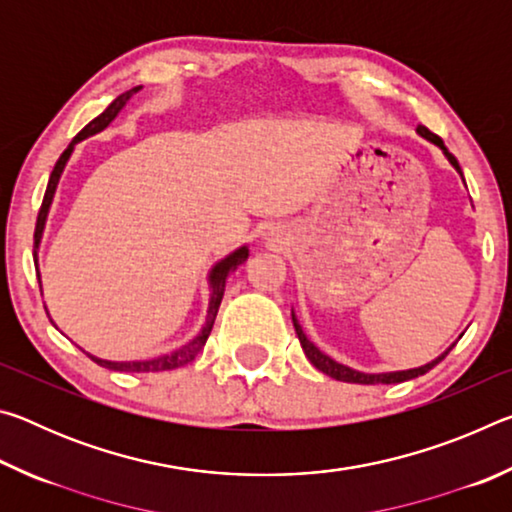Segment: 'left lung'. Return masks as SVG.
Segmentation results:
<instances>
[{
  "instance_id": "obj_1",
  "label": "left lung",
  "mask_w": 512,
  "mask_h": 512,
  "mask_svg": "<svg viewBox=\"0 0 512 512\" xmlns=\"http://www.w3.org/2000/svg\"><path fill=\"white\" fill-rule=\"evenodd\" d=\"M418 133L424 137V140L438 144L440 149H443V153L447 155V160L454 164V169L463 176L461 167H458V160L454 158L452 153L447 151V146L443 144V140H440V137H438L436 133H431L427 126H418ZM293 327H296V334H298V339H300L302 350H305V354H307V359H309L311 363H314V366H316L320 372H325L327 377L339 379V381H350V384H400V381L420 377V375H424V372H429L433 366H438V363L447 357L449 350H452V348H449L447 352L440 354L438 359H433L431 363H427V366H420V368H413V370H400V372H381V375H368V372H359V370H352V368H348V366H343V363H336L334 359H329L327 354L320 352V350L316 348V345L307 339L305 332H302V327L298 325L296 316H293Z\"/></svg>"
}]
</instances>
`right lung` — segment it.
Returning <instances> with one entry per match:
<instances>
[{
	"label": "right lung",
	"mask_w": 512,
	"mask_h": 512,
	"mask_svg": "<svg viewBox=\"0 0 512 512\" xmlns=\"http://www.w3.org/2000/svg\"><path fill=\"white\" fill-rule=\"evenodd\" d=\"M140 90V88H131L126 92H121L119 97L110 103V106L101 112V115L97 119H92L88 126L83 128V131L74 137L72 144L67 146V149L60 153V158L56 162L54 171H51L49 176V183H47V192H45V198H42V205H40V212H38V221H36V232H33V244H40V237H42V230H45V221H47V212H49V205H51V198H54V192H56V185H58V178L60 173H63L65 169V162L69 160V155H72L74 151V144L85 140L88 135H94L99 133L106 128L112 119H115L119 115V110L126 106V101L133 97V94ZM33 257H36V250H33ZM248 257V250L246 248H239L237 253H232L228 259H223V262L216 264L212 268L210 273V284H212V300H210V311H207V323L203 327V332L196 336L194 341H189L187 345H183V348L171 352V354H162V357H155V359H149V361H103V359H97V357H90L94 363H99V366L108 368V370H119V372H160V370H173V368H180V366H187L189 361L196 359V354L203 350V345L207 341V336H210L212 332V325H214V318H216V311H219V305L223 300V291H225V280H228V275L235 271V268L239 264H244ZM38 262V257H36ZM40 280V275H38Z\"/></svg>",
	"instance_id": "obj_1"
}]
</instances>
